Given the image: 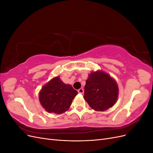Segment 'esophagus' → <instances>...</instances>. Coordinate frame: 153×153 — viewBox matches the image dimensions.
I'll return each instance as SVG.
<instances>
[{
    "label": "esophagus",
    "instance_id": "34e87169",
    "mask_svg": "<svg viewBox=\"0 0 153 153\" xmlns=\"http://www.w3.org/2000/svg\"><path fill=\"white\" fill-rule=\"evenodd\" d=\"M84 90L82 89V88H80V89L78 90V93H80V94H84Z\"/></svg>",
    "mask_w": 153,
    "mask_h": 153
}]
</instances>
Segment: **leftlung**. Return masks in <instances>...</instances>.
Masks as SVG:
<instances>
[{
    "label": "left lung",
    "mask_w": 153,
    "mask_h": 153,
    "mask_svg": "<svg viewBox=\"0 0 153 153\" xmlns=\"http://www.w3.org/2000/svg\"><path fill=\"white\" fill-rule=\"evenodd\" d=\"M117 83L103 71L92 72L86 80L84 98L96 111H105L112 107L118 97Z\"/></svg>",
    "instance_id": "8db88e82"
}]
</instances>
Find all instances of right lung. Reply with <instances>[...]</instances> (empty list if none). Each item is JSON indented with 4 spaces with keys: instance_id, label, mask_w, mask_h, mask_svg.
<instances>
[{
    "instance_id": "right-lung-1",
    "label": "right lung",
    "mask_w": 153,
    "mask_h": 153,
    "mask_svg": "<svg viewBox=\"0 0 153 153\" xmlns=\"http://www.w3.org/2000/svg\"><path fill=\"white\" fill-rule=\"evenodd\" d=\"M77 94L71 85L65 84L57 76L43 87L39 92V101L48 112L61 114L70 107Z\"/></svg>"
}]
</instances>
